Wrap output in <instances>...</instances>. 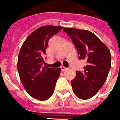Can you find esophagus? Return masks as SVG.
Wrapping results in <instances>:
<instances>
[{"mask_svg":"<svg viewBox=\"0 0 120 120\" xmlns=\"http://www.w3.org/2000/svg\"><path fill=\"white\" fill-rule=\"evenodd\" d=\"M61 69H62V71H66V70L68 69V68H66L64 66H62V67H61Z\"/></svg>","mask_w":120,"mask_h":120,"instance_id":"1","label":"esophagus"}]
</instances>
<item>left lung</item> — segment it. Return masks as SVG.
<instances>
[{"instance_id": "1", "label": "left lung", "mask_w": 120, "mask_h": 120, "mask_svg": "<svg viewBox=\"0 0 120 120\" xmlns=\"http://www.w3.org/2000/svg\"><path fill=\"white\" fill-rule=\"evenodd\" d=\"M79 54V59L86 61L82 71H76L71 81L72 89L81 99H88L101 89L111 68L112 57L107 47L99 38L87 30L64 28Z\"/></svg>"}]
</instances>
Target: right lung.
<instances>
[{
  "instance_id": "1",
  "label": "right lung",
  "mask_w": 120,
  "mask_h": 120,
  "mask_svg": "<svg viewBox=\"0 0 120 120\" xmlns=\"http://www.w3.org/2000/svg\"><path fill=\"white\" fill-rule=\"evenodd\" d=\"M63 27L46 25L29 35L21 46L18 56L17 70L25 89L32 97L47 100L54 92L61 68H48L44 65L43 56L50 39Z\"/></svg>"
}]
</instances>
